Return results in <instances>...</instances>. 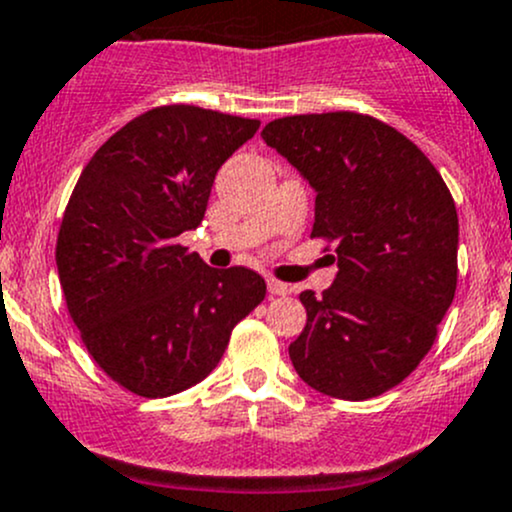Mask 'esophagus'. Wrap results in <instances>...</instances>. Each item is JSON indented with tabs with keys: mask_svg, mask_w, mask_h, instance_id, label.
I'll return each mask as SVG.
<instances>
[{
	"mask_svg": "<svg viewBox=\"0 0 512 512\" xmlns=\"http://www.w3.org/2000/svg\"><path fill=\"white\" fill-rule=\"evenodd\" d=\"M267 289H270V294H274V297H284V294H289V284L279 282V279L274 277L267 279Z\"/></svg>",
	"mask_w": 512,
	"mask_h": 512,
	"instance_id": "34e87169",
	"label": "esophagus"
}]
</instances>
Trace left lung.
I'll use <instances>...</instances> for the list:
<instances>
[{
    "mask_svg": "<svg viewBox=\"0 0 512 512\" xmlns=\"http://www.w3.org/2000/svg\"><path fill=\"white\" fill-rule=\"evenodd\" d=\"M262 139L316 191L311 238L338 255L331 287L299 294L294 370L338 400L383 395L422 363L454 301V198L417 144L370 115L279 117Z\"/></svg>",
    "mask_w": 512,
    "mask_h": 512,
    "instance_id": "obj_1",
    "label": "left lung"
}]
</instances>
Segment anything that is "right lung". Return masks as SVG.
<instances>
[{"label": "right lung", "mask_w": 512, "mask_h": 512, "mask_svg": "<svg viewBox=\"0 0 512 512\" xmlns=\"http://www.w3.org/2000/svg\"><path fill=\"white\" fill-rule=\"evenodd\" d=\"M257 127L196 105L154 107L112 134L73 188L56 242L68 314L102 373L134 395L201 383L265 299L257 272L215 270L179 242Z\"/></svg>", "instance_id": "right-lung-1"}]
</instances>
